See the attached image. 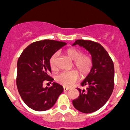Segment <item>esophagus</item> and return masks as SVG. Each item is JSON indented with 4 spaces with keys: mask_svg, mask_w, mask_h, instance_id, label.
Masks as SVG:
<instances>
[{
    "mask_svg": "<svg viewBox=\"0 0 130 130\" xmlns=\"http://www.w3.org/2000/svg\"><path fill=\"white\" fill-rule=\"evenodd\" d=\"M71 89V88H69V87H63V90L64 91H69V90H70Z\"/></svg>",
    "mask_w": 130,
    "mask_h": 130,
    "instance_id": "esophagus-1",
    "label": "esophagus"
}]
</instances>
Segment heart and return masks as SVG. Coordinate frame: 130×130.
I'll use <instances>...</instances> for the list:
<instances>
[{
    "label": "heart",
    "instance_id": "obj_1",
    "mask_svg": "<svg viewBox=\"0 0 130 130\" xmlns=\"http://www.w3.org/2000/svg\"><path fill=\"white\" fill-rule=\"evenodd\" d=\"M65 54L74 61V67L79 73L82 78H85L91 72L93 65V58L88 54H83V51L77 48H69L65 50ZM58 54L55 53L50 59V65L52 70L57 69ZM78 78L76 71L63 72L56 76V81L65 87H70Z\"/></svg>",
    "mask_w": 130,
    "mask_h": 130
}]
</instances>
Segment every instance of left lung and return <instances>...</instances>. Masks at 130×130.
Here are the masks:
<instances>
[{"label":"left lung","mask_w":130,"mask_h":130,"mask_svg":"<svg viewBox=\"0 0 130 130\" xmlns=\"http://www.w3.org/2000/svg\"><path fill=\"white\" fill-rule=\"evenodd\" d=\"M78 45L91 54L93 65L87 76L81 83L87 90L78 88L79 96L72 100L77 110L90 113L99 110L107 102L114 88V65L105 48L96 42L78 39L72 45Z\"/></svg>","instance_id":"obj_1"}]
</instances>
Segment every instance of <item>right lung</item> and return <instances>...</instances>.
I'll return each instance as SVG.
<instances>
[{
	"mask_svg": "<svg viewBox=\"0 0 130 130\" xmlns=\"http://www.w3.org/2000/svg\"><path fill=\"white\" fill-rule=\"evenodd\" d=\"M65 42L45 39L30 44L17 61L16 83L20 96L30 108L37 111L49 109L55 104L63 87L54 82L50 87H43L45 82H53L50 59Z\"/></svg>",
	"mask_w": 130,
	"mask_h": 130,
	"instance_id": "right-lung-1",
	"label": "right lung"
}]
</instances>
